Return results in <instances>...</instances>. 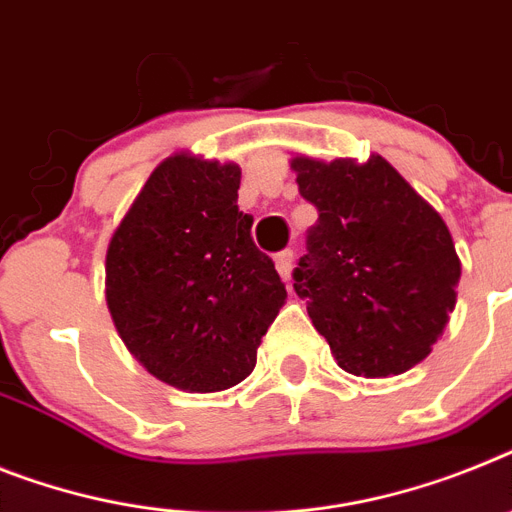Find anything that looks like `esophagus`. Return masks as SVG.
Segmentation results:
<instances>
[{"label":"esophagus","mask_w":512,"mask_h":512,"mask_svg":"<svg viewBox=\"0 0 512 512\" xmlns=\"http://www.w3.org/2000/svg\"><path fill=\"white\" fill-rule=\"evenodd\" d=\"M276 268L281 273L283 281H291V268H294V249H283L281 255H276Z\"/></svg>","instance_id":"esophagus-1"}]
</instances>
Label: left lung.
Returning a JSON list of instances; mask_svg holds the SVG:
<instances>
[{"label": "left lung", "mask_w": 512, "mask_h": 512, "mask_svg": "<svg viewBox=\"0 0 512 512\" xmlns=\"http://www.w3.org/2000/svg\"><path fill=\"white\" fill-rule=\"evenodd\" d=\"M299 195L317 208L294 291L338 367L401 375L442 336L461 260L435 210L382 156L322 163L294 158Z\"/></svg>", "instance_id": "1"}]
</instances>
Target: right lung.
Returning a JSON list of instances; mask_svg holds the SVG:
<instances>
[{"label": "right lung", "instance_id": "add662e5", "mask_svg": "<svg viewBox=\"0 0 512 512\" xmlns=\"http://www.w3.org/2000/svg\"><path fill=\"white\" fill-rule=\"evenodd\" d=\"M242 171L187 153L158 166L106 252V302L119 336L158 380L226 390L255 369L286 302L276 265L236 205Z\"/></svg>", "mask_w": 512, "mask_h": 512}]
</instances>
